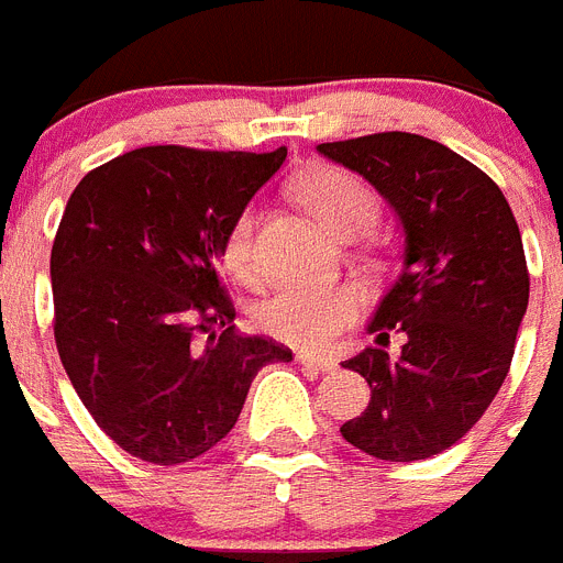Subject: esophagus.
Masks as SVG:
<instances>
[{
	"mask_svg": "<svg viewBox=\"0 0 563 563\" xmlns=\"http://www.w3.org/2000/svg\"><path fill=\"white\" fill-rule=\"evenodd\" d=\"M295 361L300 363V366H311V369L318 372H332L334 369V361L332 357H323V354H311V352H297Z\"/></svg>",
	"mask_w": 563,
	"mask_h": 563,
	"instance_id": "obj_1",
	"label": "esophagus"
}]
</instances>
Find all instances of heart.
<instances>
[{
	"instance_id": "obj_1",
	"label": "heart",
	"mask_w": 563,
	"mask_h": 563,
	"mask_svg": "<svg viewBox=\"0 0 563 563\" xmlns=\"http://www.w3.org/2000/svg\"><path fill=\"white\" fill-rule=\"evenodd\" d=\"M300 197L329 231L366 225L375 220V194L343 168H318L300 183ZM254 209L234 220L223 243V263L234 277L252 280L254 263ZM361 311V291L354 286H309L283 283L254 306V323L266 334L295 346L320 349L332 343Z\"/></svg>"
}]
</instances>
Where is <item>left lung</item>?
I'll list each match as a JSON object with an SVG mask.
<instances>
[{"label": "left lung", "mask_w": 563, "mask_h": 563, "mask_svg": "<svg viewBox=\"0 0 563 563\" xmlns=\"http://www.w3.org/2000/svg\"><path fill=\"white\" fill-rule=\"evenodd\" d=\"M318 151L361 174L404 229V266L369 323L377 346L343 361L372 400L340 434L380 461H423L461 441L507 377L530 303L521 231L493 179L427 136L386 131ZM391 328L407 338L398 358L383 349Z\"/></svg>", "instance_id": "obj_1"}]
</instances>
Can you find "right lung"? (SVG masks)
<instances>
[{
  "instance_id": "obj_1",
  "label": "right lung",
  "mask_w": 563,
  "mask_h": 563,
  "mask_svg": "<svg viewBox=\"0 0 563 563\" xmlns=\"http://www.w3.org/2000/svg\"><path fill=\"white\" fill-rule=\"evenodd\" d=\"M286 148L148 145L79 179L51 249L54 338L97 427L172 466L238 423L254 375L291 352L234 332L220 283L231 225Z\"/></svg>"
}]
</instances>
